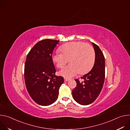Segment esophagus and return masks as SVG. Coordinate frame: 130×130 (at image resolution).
I'll list each match as a JSON object with an SVG mask.
<instances>
[{
	"instance_id": "obj_1",
	"label": "esophagus",
	"mask_w": 130,
	"mask_h": 130,
	"mask_svg": "<svg viewBox=\"0 0 130 130\" xmlns=\"http://www.w3.org/2000/svg\"><path fill=\"white\" fill-rule=\"evenodd\" d=\"M64 81L65 82H68L69 81V79H67V78H64Z\"/></svg>"
}]
</instances>
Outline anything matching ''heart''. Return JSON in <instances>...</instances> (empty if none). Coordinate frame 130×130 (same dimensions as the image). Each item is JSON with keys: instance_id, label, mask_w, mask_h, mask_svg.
I'll return each mask as SVG.
<instances>
[{"instance_id": "b5f03b06", "label": "heart", "mask_w": 130, "mask_h": 130, "mask_svg": "<svg viewBox=\"0 0 130 130\" xmlns=\"http://www.w3.org/2000/svg\"><path fill=\"white\" fill-rule=\"evenodd\" d=\"M62 53L57 52L52 57L53 63L59 68H62L68 62L70 64L60 72V75L69 78L79 73L88 71L95 61V51L91 45L82 42H72L63 45L60 48Z\"/></svg>"}]
</instances>
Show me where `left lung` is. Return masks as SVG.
Wrapping results in <instances>:
<instances>
[{
    "instance_id": "obj_1",
    "label": "left lung",
    "mask_w": 130,
    "mask_h": 130,
    "mask_svg": "<svg viewBox=\"0 0 130 130\" xmlns=\"http://www.w3.org/2000/svg\"><path fill=\"white\" fill-rule=\"evenodd\" d=\"M95 51V61L93 68L81 77L80 82L76 79V87L72 91V97L80 104L86 105L93 102L98 97L105 79V58L98 45L92 43Z\"/></svg>"
}]
</instances>
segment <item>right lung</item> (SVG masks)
<instances>
[{
	"mask_svg": "<svg viewBox=\"0 0 130 130\" xmlns=\"http://www.w3.org/2000/svg\"><path fill=\"white\" fill-rule=\"evenodd\" d=\"M59 41L45 39L37 43L28 53L24 69L26 86L32 99L41 105L53 103L59 96L64 78L55 75L52 53Z\"/></svg>",
	"mask_w": 130,
	"mask_h": 130,
	"instance_id": "obj_1",
	"label": "right lung"
}]
</instances>
